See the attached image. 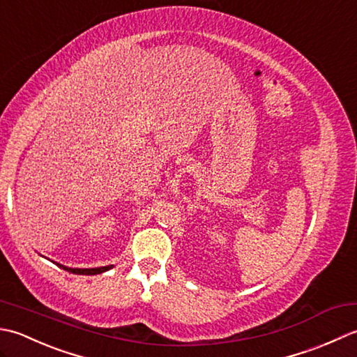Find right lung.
<instances>
[{"label": "right lung", "mask_w": 357, "mask_h": 357, "mask_svg": "<svg viewBox=\"0 0 357 357\" xmlns=\"http://www.w3.org/2000/svg\"><path fill=\"white\" fill-rule=\"evenodd\" d=\"M56 265L60 266V268H63V270H66V271L72 273V274H86V275L101 274V273H105V271L111 270V268H112V265H109V266H100V268H86V270H79V268H68V266H63V265H60V264H56Z\"/></svg>", "instance_id": "1"}]
</instances>
